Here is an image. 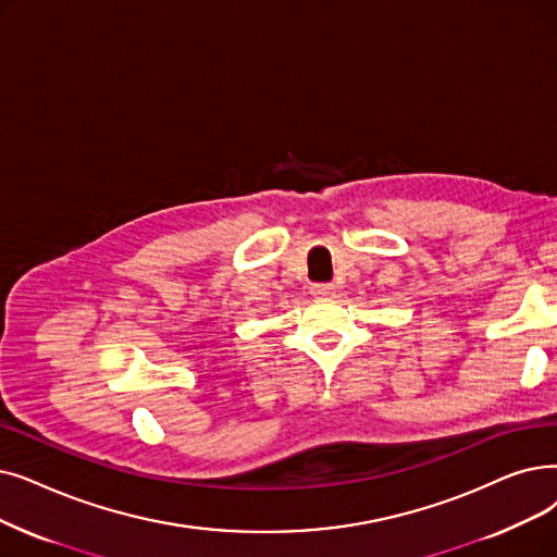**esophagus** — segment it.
Wrapping results in <instances>:
<instances>
[{"mask_svg":"<svg viewBox=\"0 0 557 557\" xmlns=\"http://www.w3.org/2000/svg\"><path fill=\"white\" fill-rule=\"evenodd\" d=\"M311 296L313 298H332L334 296V286L332 284H313L311 286Z\"/></svg>","mask_w":557,"mask_h":557,"instance_id":"esophagus-1","label":"esophagus"}]
</instances>
